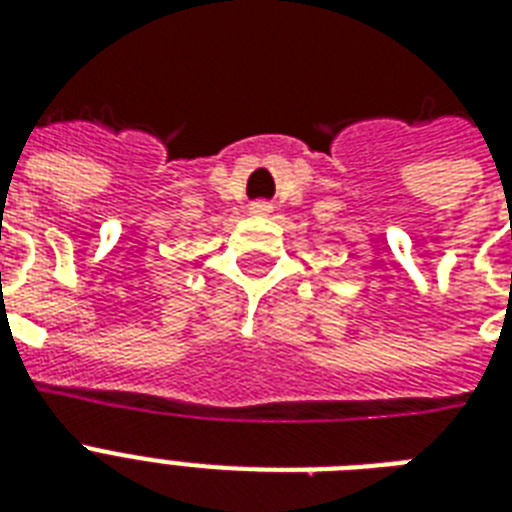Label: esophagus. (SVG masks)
I'll return each instance as SVG.
<instances>
[{
  "label": "esophagus",
  "mask_w": 512,
  "mask_h": 512,
  "mask_svg": "<svg viewBox=\"0 0 512 512\" xmlns=\"http://www.w3.org/2000/svg\"><path fill=\"white\" fill-rule=\"evenodd\" d=\"M268 201H255V204H252V212H257V215H265V212H268Z\"/></svg>",
  "instance_id": "34e87169"
}]
</instances>
